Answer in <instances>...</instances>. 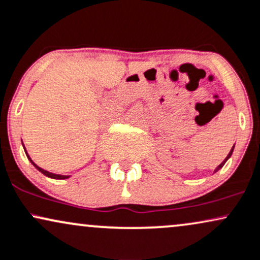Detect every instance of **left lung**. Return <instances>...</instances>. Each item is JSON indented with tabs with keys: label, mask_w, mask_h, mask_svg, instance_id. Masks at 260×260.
Segmentation results:
<instances>
[{
	"label": "left lung",
	"mask_w": 260,
	"mask_h": 260,
	"mask_svg": "<svg viewBox=\"0 0 260 260\" xmlns=\"http://www.w3.org/2000/svg\"><path fill=\"white\" fill-rule=\"evenodd\" d=\"M234 148H235V145H234V147H233V148H231L230 153H229V154H228V157H226V158H225V159H224V160H222V163L220 164V166H218V168H215L214 173H216V172H218V170H220V169H221V168H222V167H224V164H225V163H226V160L229 159V158H230V157H231V154H233V152H234Z\"/></svg>",
	"instance_id": "8db88e82"
}]
</instances>
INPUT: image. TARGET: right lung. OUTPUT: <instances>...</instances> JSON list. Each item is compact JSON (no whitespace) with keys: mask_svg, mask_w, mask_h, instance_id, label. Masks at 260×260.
Listing matches in <instances>:
<instances>
[{"mask_svg":"<svg viewBox=\"0 0 260 260\" xmlns=\"http://www.w3.org/2000/svg\"><path fill=\"white\" fill-rule=\"evenodd\" d=\"M25 153H26V149H25ZM26 155H27V158H29V160L31 161V164L34 167L36 168V169L39 170L40 173H42L44 174V175H46L47 176V178H51V179H57V180H66V179H68V178H70V175H59V174H53V173H50V172H47V170H45V169H42V168H40V167H38L36 166L35 163H34V161L31 160V158L29 157V154L26 153Z\"/></svg>","mask_w":260,"mask_h":260,"instance_id":"obj_1","label":"right lung"}]
</instances>
